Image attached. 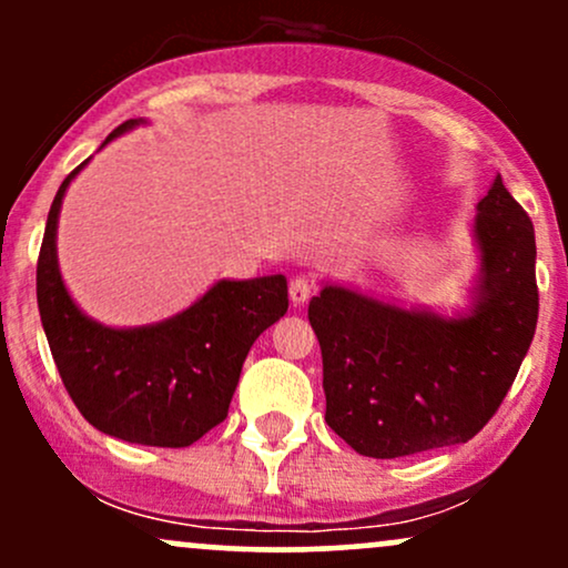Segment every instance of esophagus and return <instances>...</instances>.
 Segmentation results:
<instances>
[{"mask_svg": "<svg viewBox=\"0 0 568 568\" xmlns=\"http://www.w3.org/2000/svg\"><path fill=\"white\" fill-rule=\"evenodd\" d=\"M312 291H315V285H312L310 277H296L291 280V302L293 306H304L306 302H310Z\"/></svg>", "mask_w": 568, "mask_h": 568, "instance_id": "esophagus-1", "label": "esophagus"}]
</instances>
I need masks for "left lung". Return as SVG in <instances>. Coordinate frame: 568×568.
I'll return each mask as SVG.
<instances>
[{"mask_svg":"<svg viewBox=\"0 0 568 568\" xmlns=\"http://www.w3.org/2000/svg\"><path fill=\"white\" fill-rule=\"evenodd\" d=\"M473 302L443 315L323 283L310 323L323 352L325 422L357 454L397 459L467 443L505 400L539 315L531 219L501 184L473 221Z\"/></svg>","mask_w":568,"mask_h":568,"instance_id":"left-lung-1","label":"left lung"}]
</instances>
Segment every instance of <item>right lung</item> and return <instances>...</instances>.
Listing matches in <instances>:
<instances>
[{
    "label": "right lung",
    "instance_id": "add662e5",
    "mask_svg": "<svg viewBox=\"0 0 568 568\" xmlns=\"http://www.w3.org/2000/svg\"><path fill=\"white\" fill-rule=\"evenodd\" d=\"M143 120L122 122L109 139ZM74 168L58 189L37 262V304L63 387L101 433L139 446L184 448L226 419L253 342L288 312V280H219L162 323L112 328L77 306L58 270V216Z\"/></svg>",
    "mask_w": 568,
    "mask_h": 568
}]
</instances>
